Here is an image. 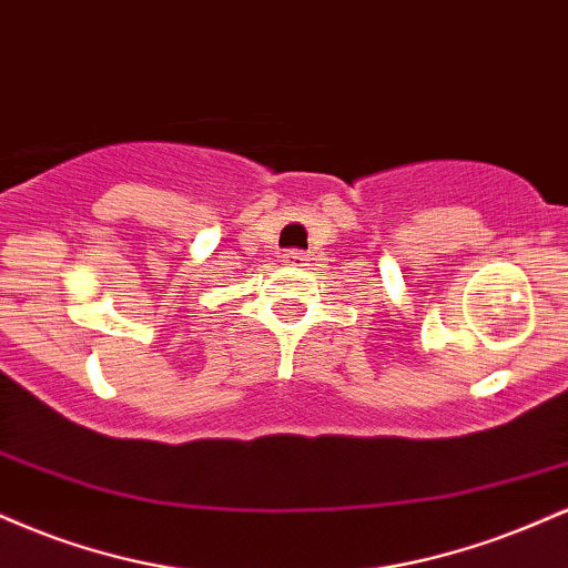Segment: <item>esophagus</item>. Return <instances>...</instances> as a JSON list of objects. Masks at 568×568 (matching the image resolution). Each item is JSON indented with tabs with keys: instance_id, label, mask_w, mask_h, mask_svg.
Returning <instances> with one entry per match:
<instances>
[{
	"instance_id": "esophagus-1",
	"label": "esophagus",
	"mask_w": 568,
	"mask_h": 568,
	"mask_svg": "<svg viewBox=\"0 0 568 568\" xmlns=\"http://www.w3.org/2000/svg\"><path fill=\"white\" fill-rule=\"evenodd\" d=\"M306 262H310V258H306L302 251H285L283 253V264H288V266H306Z\"/></svg>"
}]
</instances>
